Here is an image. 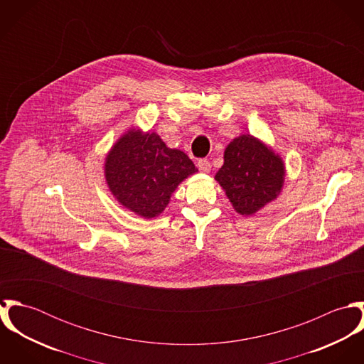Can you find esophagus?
Wrapping results in <instances>:
<instances>
[{"instance_id":"34e87169","label":"esophagus","mask_w":364,"mask_h":364,"mask_svg":"<svg viewBox=\"0 0 364 364\" xmlns=\"http://www.w3.org/2000/svg\"><path fill=\"white\" fill-rule=\"evenodd\" d=\"M198 168H199V171H200V172H208V171H210V168H211L210 161L206 159V158H200V159L198 161Z\"/></svg>"}]
</instances>
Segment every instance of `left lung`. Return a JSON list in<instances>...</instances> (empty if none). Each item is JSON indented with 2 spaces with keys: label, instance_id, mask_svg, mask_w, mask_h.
<instances>
[{
  "label": "left lung",
  "instance_id": "left-lung-1",
  "mask_svg": "<svg viewBox=\"0 0 364 364\" xmlns=\"http://www.w3.org/2000/svg\"><path fill=\"white\" fill-rule=\"evenodd\" d=\"M215 179L240 214H254L276 199L283 186L284 165L259 140L240 136L224 151Z\"/></svg>",
  "mask_w": 364,
  "mask_h": 364
}]
</instances>
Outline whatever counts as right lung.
<instances>
[{"label": "right lung", "instance_id": "obj_1", "mask_svg": "<svg viewBox=\"0 0 364 364\" xmlns=\"http://www.w3.org/2000/svg\"><path fill=\"white\" fill-rule=\"evenodd\" d=\"M195 172L185 153L168 149L156 133L134 130L113 146L105 164L106 181L116 199L146 218L162 213L175 188Z\"/></svg>", "mask_w": 364, "mask_h": 364}]
</instances>
